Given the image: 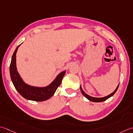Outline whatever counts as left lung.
<instances>
[{
    "label": "left lung",
    "instance_id": "1",
    "mask_svg": "<svg viewBox=\"0 0 133 133\" xmlns=\"http://www.w3.org/2000/svg\"><path fill=\"white\" fill-rule=\"evenodd\" d=\"M119 85V84L118 85V87H117V88H116V89L115 90V91H114V92L112 93L111 94L108 95L107 96H105V97H100V98L93 97H92V96H89V95H87V93H85V92H84V91L82 90L81 86V87H80V89H81V92H82V95H84L86 98H88V99L89 100V101H92V102H102V101H105L106 100H107L108 98H109L110 97H111V96H112L114 94H115V93H116V92L117 91V90H118V89Z\"/></svg>",
    "mask_w": 133,
    "mask_h": 133
}]
</instances>
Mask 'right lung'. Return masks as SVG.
<instances>
[{"mask_svg": "<svg viewBox=\"0 0 133 133\" xmlns=\"http://www.w3.org/2000/svg\"><path fill=\"white\" fill-rule=\"evenodd\" d=\"M20 45L15 49L10 66V77L13 85L18 93L26 99L35 101H43L49 99L54 95L57 88L61 84L66 71L59 74L52 82L45 87H32L25 84L18 73L16 66V54Z\"/></svg>", "mask_w": 133, "mask_h": 133, "instance_id": "add662e5", "label": "right lung"}]
</instances>
